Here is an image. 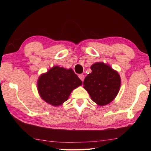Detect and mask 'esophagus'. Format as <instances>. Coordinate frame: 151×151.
<instances>
[{
  "label": "esophagus",
  "instance_id": "obj_1",
  "mask_svg": "<svg viewBox=\"0 0 151 151\" xmlns=\"http://www.w3.org/2000/svg\"><path fill=\"white\" fill-rule=\"evenodd\" d=\"M78 77L82 81H83V82L84 81V79H85V76H84V75H83V74H81V75H79Z\"/></svg>",
  "mask_w": 151,
  "mask_h": 151
}]
</instances>
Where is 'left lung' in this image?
<instances>
[{"instance_id": "1", "label": "left lung", "mask_w": 151, "mask_h": 151, "mask_svg": "<svg viewBox=\"0 0 151 151\" xmlns=\"http://www.w3.org/2000/svg\"><path fill=\"white\" fill-rule=\"evenodd\" d=\"M91 68V73L84 80V88L98 105L109 104L119 92L121 84L119 74L103 63H94Z\"/></svg>"}]
</instances>
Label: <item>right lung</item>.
<instances>
[{"instance_id": "obj_1", "label": "right lung", "mask_w": 151, "mask_h": 151, "mask_svg": "<svg viewBox=\"0 0 151 151\" xmlns=\"http://www.w3.org/2000/svg\"><path fill=\"white\" fill-rule=\"evenodd\" d=\"M81 85L82 81L72 68L55 66L39 76L37 88L46 103L58 106L65 103L71 92Z\"/></svg>"}]
</instances>
